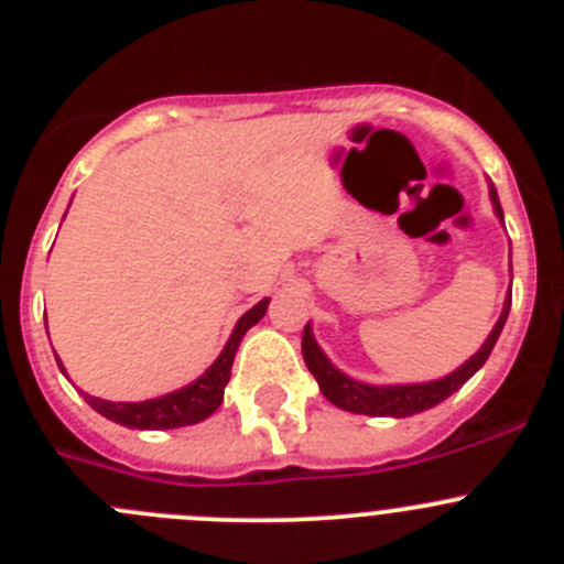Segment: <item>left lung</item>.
<instances>
[{
    "label": "left lung",
    "mask_w": 564,
    "mask_h": 564,
    "mask_svg": "<svg viewBox=\"0 0 564 564\" xmlns=\"http://www.w3.org/2000/svg\"><path fill=\"white\" fill-rule=\"evenodd\" d=\"M491 202L497 207V215L502 218V207H499V198L497 191L491 187ZM510 311V300L505 305L502 316H499L497 327L491 329V335L486 338V344L480 346L477 355H471L458 371H453L451 377L445 379H436V382H425V384H401V388H373V384H362L355 382V379L344 377L340 371H335L329 366L327 357L322 355V349L316 346L314 335H311V327L305 324L303 329V357H305V366L308 371L314 373L318 388H322L324 398L333 401L335 406L346 409V412H355V414H377V417H409V414H417L423 409L436 406L440 401H445L447 395H453L482 362L488 360L491 355L494 344H497L499 333L505 327V318H508Z\"/></svg>",
    "instance_id": "1"
}]
</instances>
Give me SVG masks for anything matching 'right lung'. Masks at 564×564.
Listing matches in <instances>:
<instances>
[{
    "label": "right lung",
    "mask_w": 564,
    "mask_h": 564,
    "mask_svg": "<svg viewBox=\"0 0 564 564\" xmlns=\"http://www.w3.org/2000/svg\"><path fill=\"white\" fill-rule=\"evenodd\" d=\"M267 303H270V300H261L259 305H253V308L237 322L235 333H231L229 344H226V349L220 351L218 360L207 368L204 377H198L196 382L187 384V388L169 392V395L163 398H152V401H141V403H113L95 395H84V398H87V403L95 409V412H100L104 417L113 420V423L119 425H130V429L161 431V429H180V425L202 423V420L209 417V414L220 406V401H224V390L231 377V362H235L237 349H240L242 335H246L248 329L264 316Z\"/></svg>",
    "instance_id": "1"
}]
</instances>
